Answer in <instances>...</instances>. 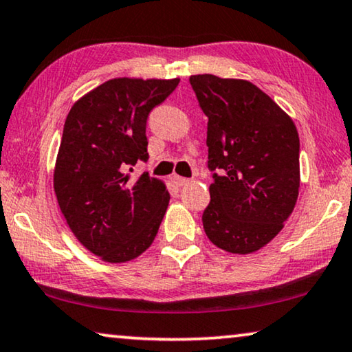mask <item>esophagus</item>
Returning <instances> with one entry per match:
<instances>
[{"label":"esophagus","instance_id":"esophagus-1","mask_svg":"<svg viewBox=\"0 0 352 352\" xmlns=\"http://www.w3.org/2000/svg\"><path fill=\"white\" fill-rule=\"evenodd\" d=\"M172 182H174L177 186H185V185H188V183H190L188 178L180 177V175H172Z\"/></svg>","mask_w":352,"mask_h":352}]
</instances>
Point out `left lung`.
Returning <instances> with one entry per match:
<instances>
[{
  "label": "left lung",
  "instance_id": "obj_1",
  "mask_svg": "<svg viewBox=\"0 0 352 352\" xmlns=\"http://www.w3.org/2000/svg\"><path fill=\"white\" fill-rule=\"evenodd\" d=\"M190 84L209 118L214 174L202 225L212 244L252 254L279 234L296 204L300 138L292 118L245 79L192 75Z\"/></svg>",
  "mask_w": 352,
  "mask_h": 352
}]
</instances>
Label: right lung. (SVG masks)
<instances>
[{
    "instance_id": "1",
    "label": "right lung",
    "mask_w": 352,
    "mask_h": 352,
    "mask_svg": "<svg viewBox=\"0 0 352 352\" xmlns=\"http://www.w3.org/2000/svg\"><path fill=\"white\" fill-rule=\"evenodd\" d=\"M180 79L115 78L72 107L54 169V191L76 239L108 263L137 258L169 206L157 178L127 172L148 160L146 120Z\"/></svg>"
}]
</instances>
